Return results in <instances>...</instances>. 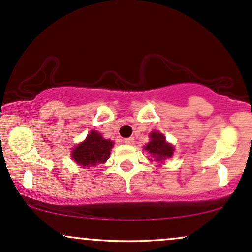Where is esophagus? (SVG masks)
<instances>
[{
    "label": "esophagus",
    "instance_id": "obj_1",
    "mask_svg": "<svg viewBox=\"0 0 252 252\" xmlns=\"http://www.w3.org/2000/svg\"><path fill=\"white\" fill-rule=\"evenodd\" d=\"M124 142H125V144H127V145H132V144H134V138L133 137L125 138V139H124Z\"/></svg>",
    "mask_w": 252,
    "mask_h": 252
}]
</instances>
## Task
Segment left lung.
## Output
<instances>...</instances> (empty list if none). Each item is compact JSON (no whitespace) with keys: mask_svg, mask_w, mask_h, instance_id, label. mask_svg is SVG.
I'll return each mask as SVG.
<instances>
[{"mask_svg":"<svg viewBox=\"0 0 252 252\" xmlns=\"http://www.w3.org/2000/svg\"><path fill=\"white\" fill-rule=\"evenodd\" d=\"M149 137H150V142L145 145L144 149L149 154H151L153 158H155V161L162 163L164 159L172 158L174 148L172 144L166 142V137L163 134L154 131Z\"/></svg>","mask_w":252,"mask_h":252,"instance_id":"1","label":"left lung"}]
</instances>
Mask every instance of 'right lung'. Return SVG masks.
<instances>
[{
    "instance_id": "1",
    "label": "right lung",
    "mask_w": 252,
    "mask_h": 252,
    "mask_svg": "<svg viewBox=\"0 0 252 252\" xmlns=\"http://www.w3.org/2000/svg\"><path fill=\"white\" fill-rule=\"evenodd\" d=\"M113 145L114 143L112 140L104 139L101 133L91 131L84 142L73 149L72 158L79 166L96 167L107 162Z\"/></svg>"
}]
</instances>
